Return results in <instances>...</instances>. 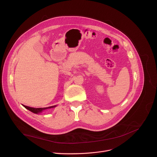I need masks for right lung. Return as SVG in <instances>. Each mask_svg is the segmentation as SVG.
I'll list each match as a JSON object with an SVG mask.
<instances>
[{
    "instance_id": "obj_1",
    "label": "right lung",
    "mask_w": 157,
    "mask_h": 157,
    "mask_svg": "<svg viewBox=\"0 0 157 157\" xmlns=\"http://www.w3.org/2000/svg\"><path fill=\"white\" fill-rule=\"evenodd\" d=\"M23 106L26 109H28V110L31 111V112H33V113H39L42 112L43 110H45V109L54 108V107H56V105H54V106H51V107H45V108H33V107H28V106H26V105H23Z\"/></svg>"
}]
</instances>
